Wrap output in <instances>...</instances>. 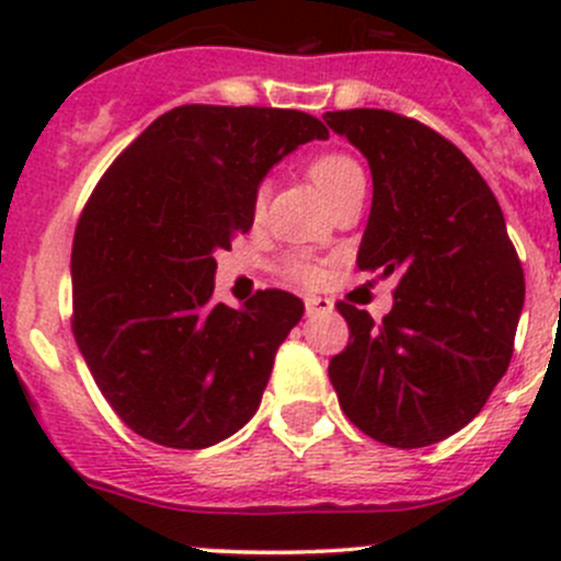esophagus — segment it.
I'll list each match as a JSON object with an SVG mask.
<instances>
[{
    "label": "esophagus",
    "mask_w": 561,
    "mask_h": 561,
    "mask_svg": "<svg viewBox=\"0 0 561 561\" xmlns=\"http://www.w3.org/2000/svg\"><path fill=\"white\" fill-rule=\"evenodd\" d=\"M304 307H307V317L333 312V301L331 298H322V296H307L304 298Z\"/></svg>",
    "instance_id": "obj_1"
}]
</instances>
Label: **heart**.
<instances>
[{"instance_id": "heart-1", "label": "heart", "mask_w": 561, "mask_h": 561, "mask_svg": "<svg viewBox=\"0 0 561 561\" xmlns=\"http://www.w3.org/2000/svg\"><path fill=\"white\" fill-rule=\"evenodd\" d=\"M309 175H312L317 190H320L328 201H333L344 186L364 179V171H360V165L353 157L339 154V151H328V154L314 157L312 165H309ZM257 206H263V192H260L257 197ZM287 274L296 276V279L309 282L314 276V268L309 263H304V260L293 257L287 260Z\"/></svg>"}]
</instances>
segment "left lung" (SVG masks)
I'll list each match as a JSON object with an SVG mask.
<instances>
[{"mask_svg":"<svg viewBox=\"0 0 561 561\" xmlns=\"http://www.w3.org/2000/svg\"><path fill=\"white\" fill-rule=\"evenodd\" d=\"M322 118L371 171L358 268L399 274L380 322L339 304L350 344L328 377L360 432L426 448L467 426L505 377L524 309L522 260L494 192L443 135L377 107Z\"/></svg>","mask_w":561,"mask_h":561,"instance_id":"left-lung-1","label":"left lung"}]
</instances>
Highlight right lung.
Wrapping results in <instances>:
<instances>
[{"mask_svg":"<svg viewBox=\"0 0 561 561\" xmlns=\"http://www.w3.org/2000/svg\"><path fill=\"white\" fill-rule=\"evenodd\" d=\"M325 138L301 111L181 105L100 179L72 239V333L135 434L201 450L257 412L304 301L260 290L241 309L214 304V252L252 228L271 168Z\"/></svg>","mask_w":561,"mask_h":561,"instance_id":"obj_1","label":"right lung"}]
</instances>
